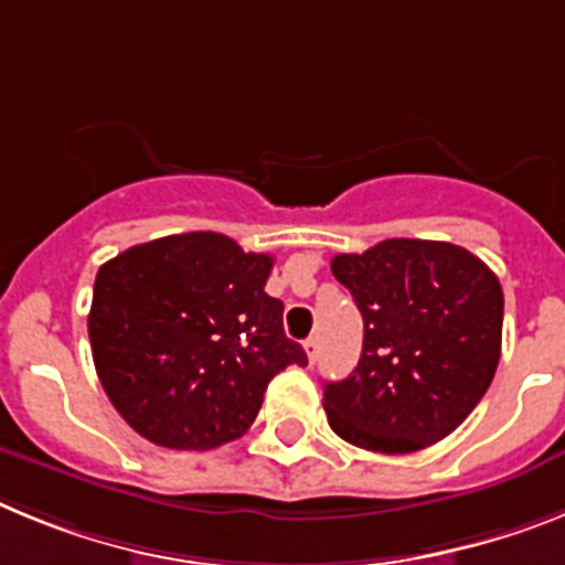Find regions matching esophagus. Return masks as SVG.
<instances>
[{"instance_id":"1","label":"esophagus","mask_w":565,"mask_h":565,"mask_svg":"<svg viewBox=\"0 0 565 565\" xmlns=\"http://www.w3.org/2000/svg\"><path fill=\"white\" fill-rule=\"evenodd\" d=\"M303 352H307V358H310V361H316L318 358V338L316 335H310L307 341H303Z\"/></svg>"}]
</instances>
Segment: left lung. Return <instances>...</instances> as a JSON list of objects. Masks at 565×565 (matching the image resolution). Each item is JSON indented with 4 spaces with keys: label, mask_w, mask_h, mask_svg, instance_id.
I'll list each match as a JSON object with an SVG mask.
<instances>
[{
    "label": "left lung",
    "mask_w": 565,
    "mask_h": 565,
    "mask_svg": "<svg viewBox=\"0 0 565 565\" xmlns=\"http://www.w3.org/2000/svg\"><path fill=\"white\" fill-rule=\"evenodd\" d=\"M364 316L350 377L323 386L332 431L384 455L418 452L458 429L500 361L503 289L478 255L449 242L386 238L332 258Z\"/></svg>",
    "instance_id": "8db88e82"
}]
</instances>
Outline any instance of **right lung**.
Wrapping results in <instances>:
<instances>
[{"label": "right lung", "instance_id": "add662e5", "mask_svg": "<svg viewBox=\"0 0 565 565\" xmlns=\"http://www.w3.org/2000/svg\"><path fill=\"white\" fill-rule=\"evenodd\" d=\"M273 258L222 233L136 244L102 264L87 316L93 364L121 418L156 446L215 449L242 438L267 384L307 366L264 292Z\"/></svg>", "mask_w": 565, "mask_h": 565}]
</instances>
